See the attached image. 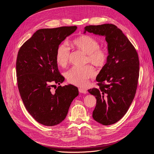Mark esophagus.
<instances>
[{
	"label": "esophagus",
	"mask_w": 154,
	"mask_h": 154,
	"mask_svg": "<svg viewBox=\"0 0 154 154\" xmlns=\"http://www.w3.org/2000/svg\"><path fill=\"white\" fill-rule=\"evenodd\" d=\"M79 91L81 93H83V94H86L87 93V90H85L84 88H79Z\"/></svg>",
	"instance_id": "esophagus-1"
}]
</instances>
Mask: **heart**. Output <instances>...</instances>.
Returning <instances> with one entry per match:
<instances>
[{"mask_svg":"<svg viewBox=\"0 0 154 154\" xmlns=\"http://www.w3.org/2000/svg\"><path fill=\"white\" fill-rule=\"evenodd\" d=\"M72 45L77 50L86 54L84 63H91L97 68H103L108 60V52L100 48L99 42L94 38L84 35L76 38L72 41ZM70 51L65 43L58 47L56 52V62L62 68L67 66L69 63ZM96 71L90 65L83 68L74 67L66 73V77L69 83L74 85L83 87L87 85L90 79L94 77Z\"/></svg>","mask_w":154,"mask_h":154,"instance_id":"heart-1","label":"heart"}]
</instances>
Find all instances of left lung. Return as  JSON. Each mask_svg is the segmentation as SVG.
I'll list each match as a JSON object with an SVG mask.
<instances>
[{
	"instance_id": "obj_1",
	"label": "left lung",
	"mask_w": 154,
	"mask_h": 154,
	"mask_svg": "<svg viewBox=\"0 0 154 154\" xmlns=\"http://www.w3.org/2000/svg\"><path fill=\"white\" fill-rule=\"evenodd\" d=\"M85 30L105 36L108 42V60L96 77L99 87L88 91L97 100L93 119L104 125L113 124L125 115L135 97L140 73L138 55L114 24L88 26Z\"/></svg>"
}]
</instances>
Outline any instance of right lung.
<instances>
[{
	"mask_svg": "<svg viewBox=\"0 0 154 154\" xmlns=\"http://www.w3.org/2000/svg\"><path fill=\"white\" fill-rule=\"evenodd\" d=\"M76 29L75 26L39 29L19 50L16 60L19 92L28 112L42 125L61 123L79 95L76 86L60 85L64 78L56 62L58 47ZM55 84L59 86L54 90Z\"/></svg>",
	"mask_w": 154,
	"mask_h": 154,
	"instance_id": "obj_1",
	"label": "right lung"
}]
</instances>
